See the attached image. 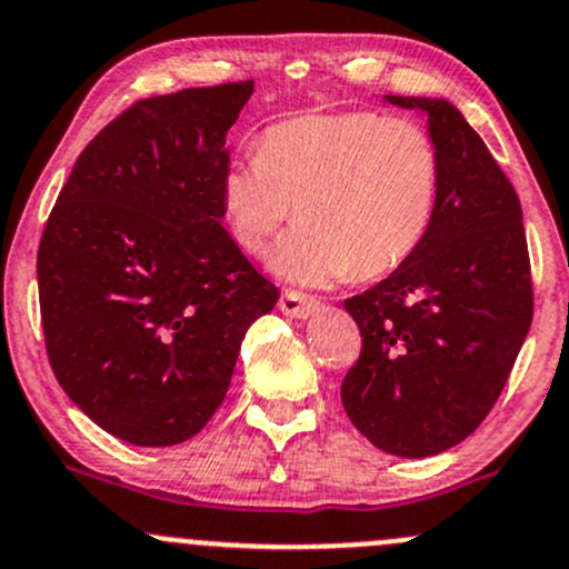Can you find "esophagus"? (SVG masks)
Here are the masks:
<instances>
[{
  "label": "esophagus",
  "instance_id": "1",
  "mask_svg": "<svg viewBox=\"0 0 569 569\" xmlns=\"http://www.w3.org/2000/svg\"><path fill=\"white\" fill-rule=\"evenodd\" d=\"M278 308L283 310L286 316H291V319H308V316H313L316 310H319V300H316V297L302 295V291L289 289L280 295Z\"/></svg>",
  "mask_w": 569,
  "mask_h": 569
}]
</instances>
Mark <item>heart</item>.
Instances as JSON below:
<instances>
[{"label":"heart","instance_id":"obj_1","mask_svg":"<svg viewBox=\"0 0 569 569\" xmlns=\"http://www.w3.org/2000/svg\"><path fill=\"white\" fill-rule=\"evenodd\" d=\"M220 209L244 253H264L297 207L300 226L272 253L280 278L325 286L381 278L422 248L441 190L439 149L422 124L381 111L286 119L259 152L229 160Z\"/></svg>","mask_w":569,"mask_h":569}]
</instances>
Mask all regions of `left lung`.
<instances>
[{
  "label": "left lung",
  "instance_id": "1",
  "mask_svg": "<svg viewBox=\"0 0 569 569\" xmlns=\"http://www.w3.org/2000/svg\"><path fill=\"white\" fill-rule=\"evenodd\" d=\"M428 113L441 190L422 248L346 300L362 335L340 400L370 445L428 458L471 436L493 409L535 313L516 188L456 106L387 94Z\"/></svg>",
  "mask_w": 569,
  "mask_h": 569
}]
</instances>
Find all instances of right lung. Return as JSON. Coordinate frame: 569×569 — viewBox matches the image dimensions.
<instances>
[{
  "instance_id": "add662e5",
  "label": "right lung",
  "mask_w": 569,
  "mask_h": 569,
  "mask_svg": "<svg viewBox=\"0 0 569 569\" xmlns=\"http://www.w3.org/2000/svg\"><path fill=\"white\" fill-rule=\"evenodd\" d=\"M253 81L182 89L83 147L38 248L59 387L103 430L171 447L223 403L244 332L278 289L220 226L226 133Z\"/></svg>"
}]
</instances>
